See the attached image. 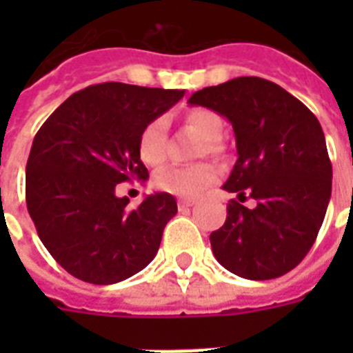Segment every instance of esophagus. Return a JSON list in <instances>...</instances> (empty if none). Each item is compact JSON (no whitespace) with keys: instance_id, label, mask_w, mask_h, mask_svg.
Segmentation results:
<instances>
[{"instance_id":"34e87169","label":"esophagus","mask_w":353,"mask_h":353,"mask_svg":"<svg viewBox=\"0 0 353 353\" xmlns=\"http://www.w3.org/2000/svg\"><path fill=\"white\" fill-rule=\"evenodd\" d=\"M194 203H196V199H192V198H181L179 201H177L179 209H188V207H192Z\"/></svg>"}]
</instances>
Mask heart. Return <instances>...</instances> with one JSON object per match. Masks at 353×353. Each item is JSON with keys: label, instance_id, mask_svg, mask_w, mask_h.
Masks as SVG:
<instances>
[{"label": "heart", "instance_id": "heart-1", "mask_svg": "<svg viewBox=\"0 0 353 353\" xmlns=\"http://www.w3.org/2000/svg\"><path fill=\"white\" fill-rule=\"evenodd\" d=\"M185 126L196 133L203 143L198 155H214L218 152V141L223 137V121L218 113L207 108H190L183 115ZM137 154L144 165L159 166L166 159L165 121L155 117L143 126L137 137ZM220 172L212 163H198L192 166H168L154 176V187L163 192L174 194L179 198H194L218 179Z\"/></svg>", "mask_w": 353, "mask_h": 353}]
</instances>
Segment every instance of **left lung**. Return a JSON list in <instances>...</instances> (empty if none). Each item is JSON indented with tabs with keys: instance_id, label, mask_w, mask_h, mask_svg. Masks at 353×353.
Wrapping results in <instances>:
<instances>
[{
	"instance_id": "1",
	"label": "left lung",
	"mask_w": 353,
	"mask_h": 353,
	"mask_svg": "<svg viewBox=\"0 0 353 353\" xmlns=\"http://www.w3.org/2000/svg\"><path fill=\"white\" fill-rule=\"evenodd\" d=\"M194 106L229 119L238 159L223 185L231 199L223 227L210 234L216 260L249 280L290 273L315 243L332 196V161L317 117L274 82L240 77L196 91Z\"/></svg>"
}]
</instances>
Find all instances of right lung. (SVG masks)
Wrapping results in <instances>:
<instances>
[{
	"instance_id": "add662e5",
	"label": "right lung",
	"mask_w": 353,
	"mask_h": 353,
	"mask_svg": "<svg viewBox=\"0 0 353 353\" xmlns=\"http://www.w3.org/2000/svg\"><path fill=\"white\" fill-rule=\"evenodd\" d=\"M183 95L104 82L73 93L41 124L27 159L25 199L41 243L69 274L108 285L154 260L176 199L157 192L130 209L115 187L148 179L139 133Z\"/></svg>"
}]
</instances>
